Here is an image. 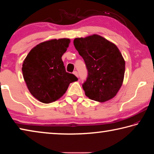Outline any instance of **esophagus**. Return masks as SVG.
<instances>
[{
	"label": "esophagus",
	"mask_w": 154,
	"mask_h": 154,
	"mask_svg": "<svg viewBox=\"0 0 154 154\" xmlns=\"http://www.w3.org/2000/svg\"><path fill=\"white\" fill-rule=\"evenodd\" d=\"M73 74H74L77 77H78V73H77V71H74V72H73Z\"/></svg>",
	"instance_id": "1"
}]
</instances>
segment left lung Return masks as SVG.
<instances>
[{
	"label": "left lung",
	"instance_id": "obj_1",
	"mask_svg": "<svg viewBox=\"0 0 154 154\" xmlns=\"http://www.w3.org/2000/svg\"><path fill=\"white\" fill-rule=\"evenodd\" d=\"M74 45L88 71L82 87L91 100L104 103L117 95L123 84L125 60L118 47L98 35L75 38Z\"/></svg>",
	"mask_w": 154,
	"mask_h": 154
}]
</instances>
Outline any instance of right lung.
<instances>
[{"instance_id":"right-lung-1","label":"right lung","mask_w":154,"mask_h":154,"mask_svg":"<svg viewBox=\"0 0 154 154\" xmlns=\"http://www.w3.org/2000/svg\"><path fill=\"white\" fill-rule=\"evenodd\" d=\"M70 38L43 41L31 49L22 64V74L28 90L43 103L60 98L71 83L77 78L66 72L62 56L67 50Z\"/></svg>"}]
</instances>
